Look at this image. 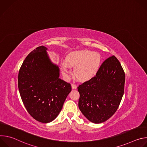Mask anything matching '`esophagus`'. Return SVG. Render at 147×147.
I'll return each mask as SVG.
<instances>
[{"label": "esophagus", "mask_w": 147, "mask_h": 147, "mask_svg": "<svg viewBox=\"0 0 147 147\" xmlns=\"http://www.w3.org/2000/svg\"><path fill=\"white\" fill-rule=\"evenodd\" d=\"M71 87H72V88H73V90H76V89H77V86H76V84H71Z\"/></svg>", "instance_id": "obj_1"}]
</instances>
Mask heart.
Segmentation results:
<instances>
[{
    "label": "heart",
    "instance_id": "b5f03b06",
    "mask_svg": "<svg viewBox=\"0 0 147 147\" xmlns=\"http://www.w3.org/2000/svg\"><path fill=\"white\" fill-rule=\"evenodd\" d=\"M102 58L97 52L82 50L70 53L66 57V62L61 63V70L65 75L70 73L69 66L76 67L74 75L81 81L92 78L98 72L101 65Z\"/></svg>",
    "mask_w": 147,
    "mask_h": 147
}]
</instances>
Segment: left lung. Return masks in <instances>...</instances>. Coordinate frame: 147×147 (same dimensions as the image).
Masks as SVG:
<instances>
[{"label": "left lung", "instance_id": "obj_1", "mask_svg": "<svg viewBox=\"0 0 147 147\" xmlns=\"http://www.w3.org/2000/svg\"><path fill=\"white\" fill-rule=\"evenodd\" d=\"M125 73L118 59L112 56L105 60L92 78L78 86V107L90 121H107L117 110L122 99Z\"/></svg>", "mask_w": 147, "mask_h": 147}]
</instances>
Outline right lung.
Masks as SVG:
<instances>
[{
    "label": "right lung",
    "mask_w": 147,
    "mask_h": 147,
    "mask_svg": "<svg viewBox=\"0 0 147 147\" xmlns=\"http://www.w3.org/2000/svg\"><path fill=\"white\" fill-rule=\"evenodd\" d=\"M44 46L37 47L21 66L18 87L24 105L36 120L53 121L71 91L70 83L61 80L58 66L51 62Z\"/></svg>",
    "instance_id": "add662e5"
}]
</instances>
